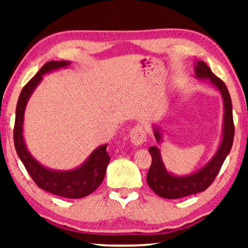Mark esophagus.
Masks as SVG:
<instances>
[{
    "label": "esophagus",
    "instance_id": "esophagus-1",
    "mask_svg": "<svg viewBox=\"0 0 248 248\" xmlns=\"http://www.w3.org/2000/svg\"><path fill=\"white\" fill-rule=\"evenodd\" d=\"M130 139L132 143L139 147V145L143 144L145 140H147V133H145L144 128L141 125H137V126H134L131 130Z\"/></svg>",
    "mask_w": 248,
    "mask_h": 248
}]
</instances>
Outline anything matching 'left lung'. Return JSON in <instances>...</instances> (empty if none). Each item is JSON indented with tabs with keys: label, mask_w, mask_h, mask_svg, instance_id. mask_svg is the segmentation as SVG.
I'll return each mask as SVG.
<instances>
[{
	"label": "left lung",
	"mask_w": 248,
	"mask_h": 248,
	"mask_svg": "<svg viewBox=\"0 0 248 248\" xmlns=\"http://www.w3.org/2000/svg\"><path fill=\"white\" fill-rule=\"evenodd\" d=\"M196 77L200 79L208 78L210 81L218 88L223 97L225 103V125H223V139L218 152L215 157L204 168L195 172V174L184 176V177H176V176L169 174L165 169L162 164L160 154L157 147H150V152L152 162L147 175V183L152 191L155 194L164 199L175 200L181 199L184 196L193 195L196 193L205 191L215 181L217 175L221 169V166L228 155L230 149L232 147L233 135H235V125H233L232 118V98H230L229 91L227 86L221 79H219L211 69L203 62L199 61L198 65L195 66ZM155 140L159 142L160 134L158 131L155 132Z\"/></svg>",
	"instance_id": "left-lung-1"
}]
</instances>
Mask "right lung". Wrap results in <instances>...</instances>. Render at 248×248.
Wrapping results in <instances>:
<instances>
[{
  "instance_id": "obj_1",
  "label": "right lung",
  "mask_w": 248,
  "mask_h": 248,
  "mask_svg": "<svg viewBox=\"0 0 248 248\" xmlns=\"http://www.w3.org/2000/svg\"><path fill=\"white\" fill-rule=\"evenodd\" d=\"M69 65L66 61H49L40 69L36 76L22 88L16 109V122L13 128V140L19 158L39 188L67 199H81L91 194L103 183L108 162L110 160L107 144L96 149L89 159L81 167L70 171L49 170L33 159L26 149L22 137L23 114L28 98L42 80L43 74L49 71Z\"/></svg>"
}]
</instances>
